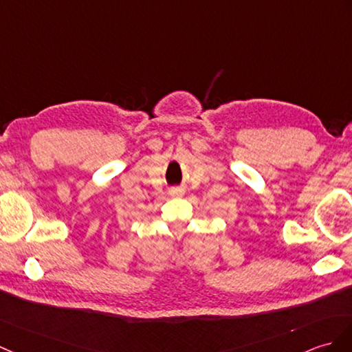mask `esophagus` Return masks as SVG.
<instances>
[{
	"label": "esophagus",
	"mask_w": 352,
	"mask_h": 352,
	"mask_svg": "<svg viewBox=\"0 0 352 352\" xmlns=\"http://www.w3.org/2000/svg\"><path fill=\"white\" fill-rule=\"evenodd\" d=\"M183 193H184L183 189H179V187H174V189L169 190V195H173V196H182Z\"/></svg>",
	"instance_id": "1"
}]
</instances>
